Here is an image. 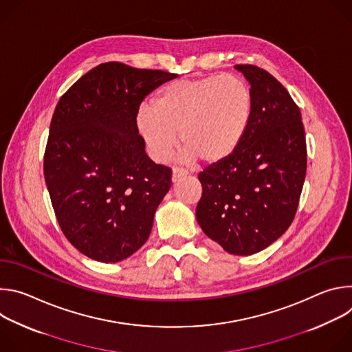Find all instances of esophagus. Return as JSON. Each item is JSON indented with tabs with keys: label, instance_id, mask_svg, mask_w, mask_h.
Returning a JSON list of instances; mask_svg holds the SVG:
<instances>
[{
	"label": "esophagus",
	"instance_id": "obj_1",
	"mask_svg": "<svg viewBox=\"0 0 352 352\" xmlns=\"http://www.w3.org/2000/svg\"><path fill=\"white\" fill-rule=\"evenodd\" d=\"M188 175V173L185 171V170H182V168H174L173 170V177H171V179H173V182H177V181H179L181 178H184V177H186Z\"/></svg>",
	"mask_w": 352,
	"mask_h": 352
}]
</instances>
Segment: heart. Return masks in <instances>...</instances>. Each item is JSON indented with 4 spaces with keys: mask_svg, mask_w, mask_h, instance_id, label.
I'll return each mask as SVG.
<instances>
[{
    "mask_svg": "<svg viewBox=\"0 0 352 352\" xmlns=\"http://www.w3.org/2000/svg\"><path fill=\"white\" fill-rule=\"evenodd\" d=\"M250 86L232 74L177 80L142 107L136 126L150 156L167 160L178 133L184 159L213 166L231 157L242 143L254 117Z\"/></svg>",
    "mask_w": 352,
    "mask_h": 352,
    "instance_id": "1",
    "label": "heart"
}]
</instances>
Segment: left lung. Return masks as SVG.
<instances>
[{"instance_id":"left-lung-1","label":"left lung","mask_w":352,"mask_h":352,"mask_svg":"<svg viewBox=\"0 0 352 352\" xmlns=\"http://www.w3.org/2000/svg\"><path fill=\"white\" fill-rule=\"evenodd\" d=\"M249 82L255 109L249 129L227 160L199 174L196 220L232 255H254L291 226L307 175L302 117L287 89L255 65H235Z\"/></svg>"}]
</instances>
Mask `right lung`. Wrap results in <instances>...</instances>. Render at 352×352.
Listing matches in <instances>:
<instances>
[{
    "label": "right lung",
    "mask_w": 352,
    "mask_h": 352,
    "mask_svg": "<svg viewBox=\"0 0 352 352\" xmlns=\"http://www.w3.org/2000/svg\"><path fill=\"white\" fill-rule=\"evenodd\" d=\"M178 75L100 64L56 107L44 178L58 224L85 256L117 263L147 241L171 170L144 152L136 114L144 97Z\"/></svg>",
    "instance_id": "add662e5"
}]
</instances>
